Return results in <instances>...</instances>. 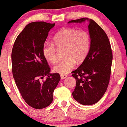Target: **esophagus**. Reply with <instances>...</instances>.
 <instances>
[{
    "instance_id": "esophagus-1",
    "label": "esophagus",
    "mask_w": 127,
    "mask_h": 127,
    "mask_svg": "<svg viewBox=\"0 0 127 127\" xmlns=\"http://www.w3.org/2000/svg\"><path fill=\"white\" fill-rule=\"evenodd\" d=\"M61 79L62 80H63L64 79H65V78H66L67 77V76L66 74H61Z\"/></svg>"
}]
</instances>
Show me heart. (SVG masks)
<instances>
[{"label": "heart", "mask_w": 127, "mask_h": 127, "mask_svg": "<svg viewBox=\"0 0 127 127\" xmlns=\"http://www.w3.org/2000/svg\"><path fill=\"white\" fill-rule=\"evenodd\" d=\"M57 47L65 48L64 60L54 67L55 72L61 74L69 73L76 65L82 62L87 56L90 48V37L84 31L73 28H64L59 31L53 37V42H46L43 47L44 58L51 63L57 61Z\"/></svg>", "instance_id": "obj_1"}]
</instances>
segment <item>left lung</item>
I'll use <instances>...</instances> for the list:
<instances>
[{
	"label": "left lung",
	"mask_w": 127,
	"mask_h": 127,
	"mask_svg": "<svg viewBox=\"0 0 127 127\" xmlns=\"http://www.w3.org/2000/svg\"><path fill=\"white\" fill-rule=\"evenodd\" d=\"M87 21L90 37V48L81 65L72 72L76 80L72 93L79 103L91 105L99 100L106 91L110 77L113 60L108 37L101 27L91 19L83 18L68 23H83Z\"/></svg>",
	"instance_id": "left-lung-1"
}]
</instances>
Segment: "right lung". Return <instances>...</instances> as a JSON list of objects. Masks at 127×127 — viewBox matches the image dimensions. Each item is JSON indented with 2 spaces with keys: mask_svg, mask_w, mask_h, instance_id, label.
<instances>
[{
  "mask_svg": "<svg viewBox=\"0 0 127 127\" xmlns=\"http://www.w3.org/2000/svg\"><path fill=\"white\" fill-rule=\"evenodd\" d=\"M55 24L33 22L17 36L11 53L12 72L15 84L28 105L36 109L45 108L53 100V92L61 79L58 73H50L43 54V47ZM47 76L41 82L39 78Z\"/></svg>",
  "mask_w": 127,
  "mask_h": 127,
  "instance_id": "1",
  "label": "right lung"
}]
</instances>
